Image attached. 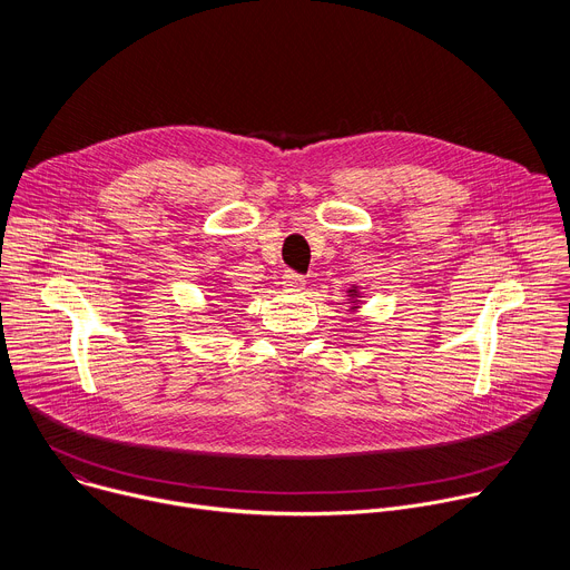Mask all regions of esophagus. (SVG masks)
Segmentation results:
<instances>
[{
  "instance_id": "obj_1",
  "label": "esophagus",
  "mask_w": 570,
  "mask_h": 570,
  "mask_svg": "<svg viewBox=\"0 0 570 570\" xmlns=\"http://www.w3.org/2000/svg\"><path fill=\"white\" fill-rule=\"evenodd\" d=\"M282 284L286 291H299L304 286V277L295 271H284V277H282Z\"/></svg>"
}]
</instances>
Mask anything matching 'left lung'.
<instances>
[{"instance_id":"1","label":"left lung","mask_w":570,"mask_h":570,"mask_svg":"<svg viewBox=\"0 0 570 570\" xmlns=\"http://www.w3.org/2000/svg\"><path fill=\"white\" fill-rule=\"evenodd\" d=\"M347 293H350V299H354V304H356V302H358V297H361V293H358V288H356V286H354V288H350V291H347ZM352 308H358V306H352Z\"/></svg>"}]
</instances>
